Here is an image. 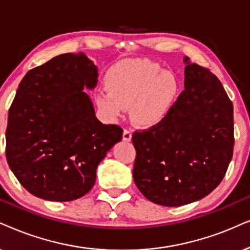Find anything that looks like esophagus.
<instances>
[{
    "mask_svg": "<svg viewBox=\"0 0 250 250\" xmlns=\"http://www.w3.org/2000/svg\"><path fill=\"white\" fill-rule=\"evenodd\" d=\"M131 140V130L130 129H125L123 130V141L129 142Z\"/></svg>",
    "mask_w": 250,
    "mask_h": 250,
    "instance_id": "34e87169",
    "label": "esophagus"
}]
</instances>
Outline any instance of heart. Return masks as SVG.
Returning a JSON list of instances; mask_svg holds the SVG:
<instances>
[{
    "label": "heart",
    "instance_id": "obj_1",
    "mask_svg": "<svg viewBox=\"0 0 250 250\" xmlns=\"http://www.w3.org/2000/svg\"><path fill=\"white\" fill-rule=\"evenodd\" d=\"M109 93L98 96L107 114L118 116L131 106V118L142 127L162 122L174 107L181 92V81L173 71L148 60L125 61L107 75Z\"/></svg>",
    "mask_w": 250,
    "mask_h": 250
}]
</instances>
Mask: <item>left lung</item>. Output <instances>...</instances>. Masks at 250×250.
I'll return each instance as SVG.
<instances>
[{
	"instance_id": "left-lung-1",
	"label": "left lung",
	"mask_w": 250,
	"mask_h": 250,
	"mask_svg": "<svg viewBox=\"0 0 250 250\" xmlns=\"http://www.w3.org/2000/svg\"><path fill=\"white\" fill-rule=\"evenodd\" d=\"M185 91L169 114L135 131L134 181L148 201L181 207L218 187L234 146L233 104L209 69L185 58Z\"/></svg>"
}]
</instances>
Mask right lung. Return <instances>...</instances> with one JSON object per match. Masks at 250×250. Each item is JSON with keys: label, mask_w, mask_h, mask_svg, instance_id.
<instances>
[{"label": "right lung", "mask_w": 250, "mask_h": 250, "mask_svg": "<svg viewBox=\"0 0 250 250\" xmlns=\"http://www.w3.org/2000/svg\"><path fill=\"white\" fill-rule=\"evenodd\" d=\"M98 68L84 55L61 54L31 69L8 115L5 156L28 192L53 202L87 194L99 163L122 140V128L104 125L84 88L92 90Z\"/></svg>", "instance_id": "1"}]
</instances>
